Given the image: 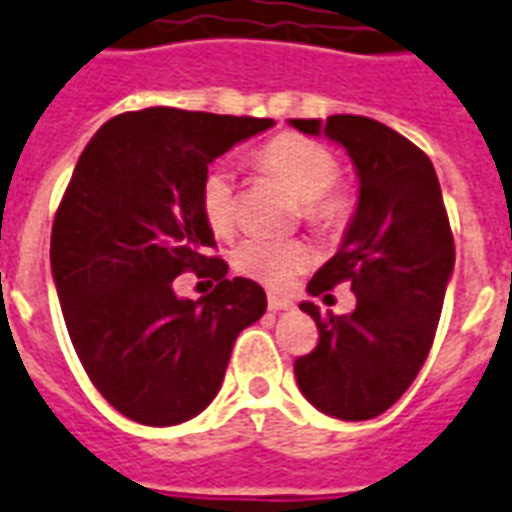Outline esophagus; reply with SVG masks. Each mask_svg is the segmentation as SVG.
Segmentation results:
<instances>
[{
  "mask_svg": "<svg viewBox=\"0 0 512 512\" xmlns=\"http://www.w3.org/2000/svg\"><path fill=\"white\" fill-rule=\"evenodd\" d=\"M290 306H293V301L285 298V295H268V309H271V312H282V309H290Z\"/></svg>",
  "mask_w": 512,
  "mask_h": 512,
  "instance_id": "obj_1",
  "label": "esophagus"
}]
</instances>
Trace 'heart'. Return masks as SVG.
Wrapping results in <instances>:
<instances>
[{"label":"heart","instance_id":"b5f03b06","mask_svg":"<svg viewBox=\"0 0 512 512\" xmlns=\"http://www.w3.org/2000/svg\"><path fill=\"white\" fill-rule=\"evenodd\" d=\"M255 165L276 181H282L301 206V217L320 233H333L347 225L352 214V195L336 179L339 162L331 149L304 135H276L255 154ZM198 206L208 230L219 238L236 230V179L225 165L203 173L198 187ZM233 266L266 287H290L312 266V246L301 238H244L233 249Z\"/></svg>","mask_w":512,"mask_h":512}]
</instances>
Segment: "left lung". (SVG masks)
<instances>
[{
    "mask_svg": "<svg viewBox=\"0 0 512 512\" xmlns=\"http://www.w3.org/2000/svg\"><path fill=\"white\" fill-rule=\"evenodd\" d=\"M290 124L342 143L361 179L339 252L309 282L312 295L350 282L355 312L323 317L301 304L317 323V347L295 358V380L331 418H377L410 388L434 344L456 263L442 189L429 157L382 121L339 113Z\"/></svg>",
    "mask_w": 512,
    "mask_h": 512,
    "instance_id": "obj_1",
    "label": "left lung"
}]
</instances>
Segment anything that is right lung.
Returning a JSON list of instances; mask_svg holds the SVG:
<instances>
[{"instance_id":"add662e5","label":"right lung","mask_w":512,"mask_h":512,"mask_svg":"<svg viewBox=\"0 0 512 512\" xmlns=\"http://www.w3.org/2000/svg\"><path fill=\"white\" fill-rule=\"evenodd\" d=\"M274 119L146 108L94 135L51 230V268L78 361L105 401L143 426H176L214 401L236 336L263 317V287L208 255L198 187L208 165ZM218 282L200 302L172 279Z\"/></svg>"}]
</instances>
